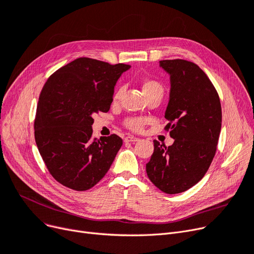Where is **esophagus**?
Here are the masks:
<instances>
[{"label":"esophagus","instance_id":"34e87169","mask_svg":"<svg viewBox=\"0 0 254 254\" xmlns=\"http://www.w3.org/2000/svg\"><path fill=\"white\" fill-rule=\"evenodd\" d=\"M139 141V138H136L134 136H127L125 138V142L126 143H128V142H137Z\"/></svg>","mask_w":254,"mask_h":254}]
</instances>
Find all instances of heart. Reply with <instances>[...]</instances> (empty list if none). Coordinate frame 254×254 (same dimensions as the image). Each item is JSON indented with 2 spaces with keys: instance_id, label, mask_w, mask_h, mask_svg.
<instances>
[{
  "instance_id": "1",
  "label": "heart",
  "mask_w": 254,
  "mask_h": 254,
  "mask_svg": "<svg viewBox=\"0 0 254 254\" xmlns=\"http://www.w3.org/2000/svg\"><path fill=\"white\" fill-rule=\"evenodd\" d=\"M142 90L144 92V95H149V93L153 92V91H156V90H162L163 91V86L162 84L155 81V80H152V79H145L142 81ZM122 91H123V88H119L115 91L114 93V100H117L120 95H122ZM146 123H147V120H146L145 118H142V117H130V118H127L126 120V126L127 128L131 129V130H135V131H139V130H142L144 126L146 125Z\"/></svg>"
}]
</instances>
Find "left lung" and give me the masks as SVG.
<instances>
[{"instance_id":"1","label":"left lung","mask_w":254,"mask_h":254,"mask_svg":"<svg viewBox=\"0 0 254 254\" xmlns=\"http://www.w3.org/2000/svg\"><path fill=\"white\" fill-rule=\"evenodd\" d=\"M159 66L170 75L165 128L174 143L167 147L153 141L146 172L158 190L175 194L192 188L208 171L220 135L221 105L214 85L197 64L165 60Z\"/></svg>"}]
</instances>
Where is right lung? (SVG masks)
Listing matches in <instances>:
<instances>
[{
	"label": "right lung",
	"mask_w": 254,
	"mask_h": 254,
	"mask_svg": "<svg viewBox=\"0 0 254 254\" xmlns=\"http://www.w3.org/2000/svg\"><path fill=\"white\" fill-rule=\"evenodd\" d=\"M130 65L79 58L53 73L40 93L35 140L52 177L71 190L95 186L123 145L113 134L92 138V116L108 112L118 78Z\"/></svg>",
	"instance_id": "add662e5"
}]
</instances>
